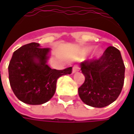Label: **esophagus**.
Wrapping results in <instances>:
<instances>
[{"label":"esophagus","mask_w":134,"mask_h":134,"mask_svg":"<svg viewBox=\"0 0 134 134\" xmlns=\"http://www.w3.org/2000/svg\"><path fill=\"white\" fill-rule=\"evenodd\" d=\"M78 71H79V67H77V66H75V67H73V68H72V74L77 72H78Z\"/></svg>","instance_id":"esophagus-1"}]
</instances>
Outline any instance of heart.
Here are the masks:
<instances>
[{
    "instance_id": "1",
    "label": "heart",
    "mask_w": 134,
    "mask_h": 134,
    "mask_svg": "<svg viewBox=\"0 0 134 134\" xmlns=\"http://www.w3.org/2000/svg\"><path fill=\"white\" fill-rule=\"evenodd\" d=\"M93 49V47L92 46H90V47H85L83 50V52L84 54H87V53L90 52ZM103 51L102 49H96L95 51H94V52H93V55H92V58L93 59H98L100 57L102 54H103Z\"/></svg>"
}]
</instances>
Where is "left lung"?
I'll return each mask as SVG.
<instances>
[{"mask_svg":"<svg viewBox=\"0 0 134 134\" xmlns=\"http://www.w3.org/2000/svg\"><path fill=\"white\" fill-rule=\"evenodd\" d=\"M85 80L78 88L82 102L94 108H103L120 95L124 82L125 66L120 51L108 47L98 60L80 64Z\"/></svg>","mask_w":134,"mask_h":134,"instance_id":"8db88e82","label":"left lung"}]
</instances>
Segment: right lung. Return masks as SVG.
Wrapping results in <instances>:
<instances>
[{"instance_id":"1","label":"right lung","mask_w":134,"mask_h":134,"mask_svg":"<svg viewBox=\"0 0 134 134\" xmlns=\"http://www.w3.org/2000/svg\"><path fill=\"white\" fill-rule=\"evenodd\" d=\"M49 48L32 42L15 51L8 65L10 87L19 100L29 105H41L54 95L59 77L72 72V67L53 70L47 64Z\"/></svg>"}]
</instances>
